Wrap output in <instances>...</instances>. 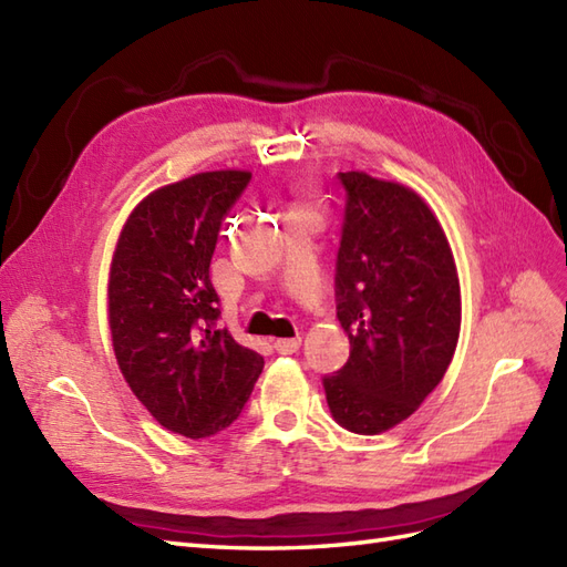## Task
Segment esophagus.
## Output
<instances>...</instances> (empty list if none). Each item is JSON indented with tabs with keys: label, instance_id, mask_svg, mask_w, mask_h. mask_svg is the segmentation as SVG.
Listing matches in <instances>:
<instances>
[{
	"label": "esophagus",
	"instance_id": "1",
	"mask_svg": "<svg viewBox=\"0 0 567 567\" xmlns=\"http://www.w3.org/2000/svg\"><path fill=\"white\" fill-rule=\"evenodd\" d=\"M301 346V338H280L275 340V350H278L280 354H295Z\"/></svg>",
	"mask_w": 567,
	"mask_h": 567
}]
</instances>
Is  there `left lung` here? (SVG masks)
<instances>
[{
    "mask_svg": "<svg viewBox=\"0 0 567 567\" xmlns=\"http://www.w3.org/2000/svg\"><path fill=\"white\" fill-rule=\"evenodd\" d=\"M338 181L346 217L336 311L350 358L323 377V389L340 425L379 434L413 415L442 381L462 328V289L450 241L413 190L360 171Z\"/></svg>",
    "mask_w": 567,
    "mask_h": 567,
    "instance_id": "8db88e82",
    "label": "left lung"
}]
</instances>
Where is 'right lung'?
I'll return each mask as SVG.
<instances>
[{
  "label": "right lung",
  "mask_w": 567,
  "mask_h": 567,
  "mask_svg": "<svg viewBox=\"0 0 567 567\" xmlns=\"http://www.w3.org/2000/svg\"><path fill=\"white\" fill-rule=\"evenodd\" d=\"M248 183L246 171H209L154 190L115 246V360L159 425L190 440L227 430L262 372L260 354L217 326L219 297L209 280L221 221Z\"/></svg>",
  "instance_id": "1"
}]
</instances>
